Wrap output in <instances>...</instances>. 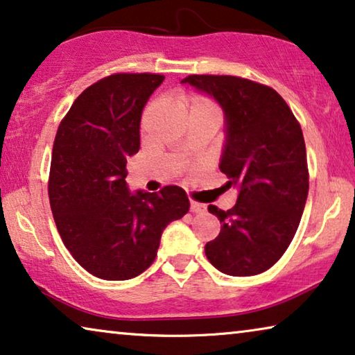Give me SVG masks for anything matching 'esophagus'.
Returning <instances> with one entry per match:
<instances>
[{
	"instance_id": "34e87169",
	"label": "esophagus",
	"mask_w": 355,
	"mask_h": 355,
	"mask_svg": "<svg viewBox=\"0 0 355 355\" xmlns=\"http://www.w3.org/2000/svg\"><path fill=\"white\" fill-rule=\"evenodd\" d=\"M189 209H191L193 214H202V212H206L207 207H206V204L191 201V204H189Z\"/></svg>"
}]
</instances>
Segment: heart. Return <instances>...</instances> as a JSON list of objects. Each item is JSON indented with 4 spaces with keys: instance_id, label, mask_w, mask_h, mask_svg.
<instances>
[{
    "instance_id": "1",
    "label": "heart",
    "mask_w": 355,
    "mask_h": 355,
    "mask_svg": "<svg viewBox=\"0 0 355 355\" xmlns=\"http://www.w3.org/2000/svg\"><path fill=\"white\" fill-rule=\"evenodd\" d=\"M189 109H191V111H194V109H196V111H207V112L217 114L218 116V109L216 104L202 96H193L189 99Z\"/></svg>"
}]
</instances>
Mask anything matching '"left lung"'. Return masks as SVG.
<instances>
[{
	"label": "left lung",
	"instance_id": "obj_1",
	"mask_svg": "<svg viewBox=\"0 0 355 355\" xmlns=\"http://www.w3.org/2000/svg\"><path fill=\"white\" fill-rule=\"evenodd\" d=\"M182 83L207 94L225 116L220 171L238 189L228 211L209 206L220 233L204 248L209 262L232 277L270 268L286 251L309 193L302 130L275 89L232 76H189Z\"/></svg>",
	"mask_w": 355,
	"mask_h": 355
}]
</instances>
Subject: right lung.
<instances>
[{
    "mask_svg": "<svg viewBox=\"0 0 355 355\" xmlns=\"http://www.w3.org/2000/svg\"><path fill=\"white\" fill-rule=\"evenodd\" d=\"M164 76L116 73L76 99L54 138L49 204L62 243L92 275L121 282L156 259L164 228L189 211L187 193L130 191L144 104Z\"/></svg>",
    "mask_w": 355,
    "mask_h": 355,
    "instance_id": "1",
    "label": "right lung"
}]
</instances>
